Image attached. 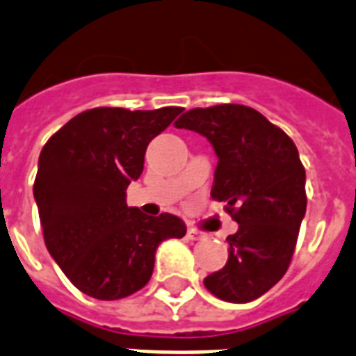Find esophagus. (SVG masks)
Instances as JSON below:
<instances>
[{
	"label": "esophagus",
	"instance_id": "obj_1",
	"mask_svg": "<svg viewBox=\"0 0 356 356\" xmlns=\"http://www.w3.org/2000/svg\"><path fill=\"white\" fill-rule=\"evenodd\" d=\"M186 237H188L190 241H200V238L203 237V233H200L197 229H194V227H190L188 232H186Z\"/></svg>",
	"mask_w": 356,
	"mask_h": 356
}]
</instances>
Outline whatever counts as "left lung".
Here are the masks:
<instances>
[{"instance_id": "1", "label": "left lung", "mask_w": 356, "mask_h": 356, "mask_svg": "<svg viewBox=\"0 0 356 356\" xmlns=\"http://www.w3.org/2000/svg\"><path fill=\"white\" fill-rule=\"evenodd\" d=\"M177 129L207 138L218 156L211 197L238 224L229 257L203 284L227 302H250L286 275L306 213V172L289 136L243 104L194 108Z\"/></svg>"}]
</instances>
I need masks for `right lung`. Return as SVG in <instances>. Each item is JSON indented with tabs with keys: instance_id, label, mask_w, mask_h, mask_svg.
Wrapping results in <instances>:
<instances>
[{
	"instance_id": "right-lung-1",
	"label": "right lung",
	"mask_w": 356,
	"mask_h": 356,
	"mask_svg": "<svg viewBox=\"0 0 356 356\" xmlns=\"http://www.w3.org/2000/svg\"><path fill=\"white\" fill-rule=\"evenodd\" d=\"M181 112L179 106L93 108L70 119L40 151L33 196L44 244L89 297L118 300L140 291L153 275L159 244L186 233L177 216H147L124 200L130 181L142 175L149 142Z\"/></svg>"
}]
</instances>
